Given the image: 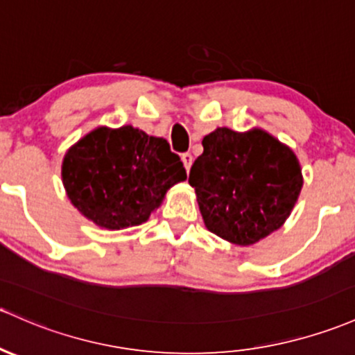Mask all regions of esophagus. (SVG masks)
Instances as JSON below:
<instances>
[{"label": "esophagus", "instance_id": "esophagus-1", "mask_svg": "<svg viewBox=\"0 0 355 355\" xmlns=\"http://www.w3.org/2000/svg\"><path fill=\"white\" fill-rule=\"evenodd\" d=\"M181 161H182V164H184L186 171H189V169H191V164H193V155L189 154V152H184V154L181 155Z\"/></svg>", "mask_w": 355, "mask_h": 355}]
</instances>
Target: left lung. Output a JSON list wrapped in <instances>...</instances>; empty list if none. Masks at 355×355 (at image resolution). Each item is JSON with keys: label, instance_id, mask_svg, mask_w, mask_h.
<instances>
[{"label": "left lung", "instance_id": "1", "mask_svg": "<svg viewBox=\"0 0 355 355\" xmlns=\"http://www.w3.org/2000/svg\"><path fill=\"white\" fill-rule=\"evenodd\" d=\"M205 227L235 245H252L291 215L303 174L291 147L262 128H216L189 173Z\"/></svg>", "mask_w": 355, "mask_h": 355}]
</instances>
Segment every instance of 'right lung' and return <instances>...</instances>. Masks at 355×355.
<instances>
[{"instance_id":"obj_1","label":"right lung","mask_w":355,"mask_h":355,"mask_svg":"<svg viewBox=\"0 0 355 355\" xmlns=\"http://www.w3.org/2000/svg\"><path fill=\"white\" fill-rule=\"evenodd\" d=\"M60 174L72 207L106 230L146 223L167 189L186 179L167 140L132 125L86 133L66 152Z\"/></svg>"}]
</instances>
